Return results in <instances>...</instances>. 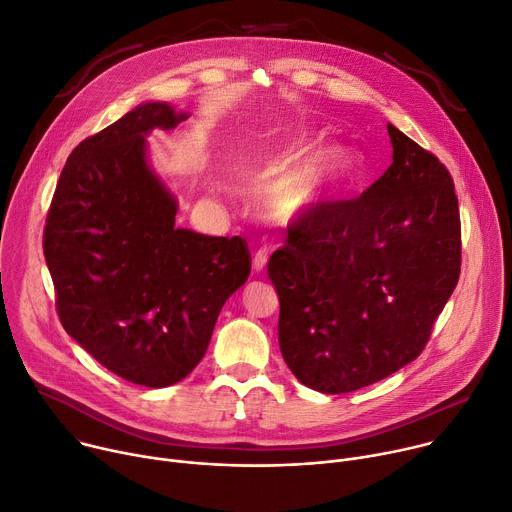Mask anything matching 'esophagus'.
<instances>
[{"label": "esophagus", "instance_id": "34e87169", "mask_svg": "<svg viewBox=\"0 0 512 512\" xmlns=\"http://www.w3.org/2000/svg\"><path fill=\"white\" fill-rule=\"evenodd\" d=\"M265 263H267V255H265V251L255 253V259H253V271H255V273H261V271L265 269Z\"/></svg>", "mask_w": 512, "mask_h": 512}]
</instances>
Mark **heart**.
I'll use <instances>...</instances> for the list:
<instances>
[{
    "label": "heart",
    "mask_w": 512,
    "mask_h": 512,
    "mask_svg": "<svg viewBox=\"0 0 512 512\" xmlns=\"http://www.w3.org/2000/svg\"><path fill=\"white\" fill-rule=\"evenodd\" d=\"M302 141L263 161L257 179L267 183L261 194L265 216L280 224H302L347 200L361 181V155L331 143L298 161Z\"/></svg>",
    "instance_id": "b5f03b06"
}]
</instances>
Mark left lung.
<instances>
[{"instance_id": "1", "label": "left lung", "mask_w": 512, "mask_h": 512, "mask_svg": "<svg viewBox=\"0 0 512 512\" xmlns=\"http://www.w3.org/2000/svg\"><path fill=\"white\" fill-rule=\"evenodd\" d=\"M388 134L386 173L357 200L292 224L267 265L284 361L322 394L376 384L421 355L459 280L453 179L396 126Z\"/></svg>"}]
</instances>
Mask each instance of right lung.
<instances>
[{"mask_svg": "<svg viewBox=\"0 0 512 512\" xmlns=\"http://www.w3.org/2000/svg\"><path fill=\"white\" fill-rule=\"evenodd\" d=\"M188 118L145 102L85 138L44 226L63 329L112 374L147 388L192 374L224 302L251 273L241 237L175 224L177 196L149 163L147 136Z\"/></svg>", "mask_w": 512, "mask_h": 512, "instance_id": "1", "label": "right lung"}]
</instances>
